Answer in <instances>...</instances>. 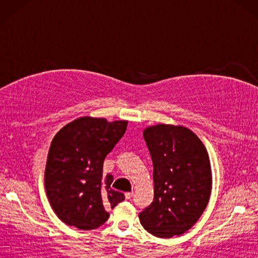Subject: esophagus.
Instances as JSON below:
<instances>
[{
	"label": "esophagus",
	"mask_w": 258,
	"mask_h": 258,
	"mask_svg": "<svg viewBox=\"0 0 258 258\" xmlns=\"http://www.w3.org/2000/svg\"><path fill=\"white\" fill-rule=\"evenodd\" d=\"M133 191H127V193H125V199L126 200H131L133 197Z\"/></svg>",
	"instance_id": "34e87169"
}]
</instances>
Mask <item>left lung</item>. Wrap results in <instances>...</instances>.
Returning a JSON list of instances; mask_svg holds the SVG:
<instances>
[{"instance_id":"left-lung-1","label":"left lung","mask_w":258,"mask_h":258,"mask_svg":"<svg viewBox=\"0 0 258 258\" xmlns=\"http://www.w3.org/2000/svg\"><path fill=\"white\" fill-rule=\"evenodd\" d=\"M154 200L139 214L147 232L161 238L182 235L199 221L212 189L211 164L201 140L183 126L147 127Z\"/></svg>"}]
</instances>
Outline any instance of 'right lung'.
Wrapping results in <instances>:
<instances>
[{
    "label": "right lung",
    "mask_w": 258,
    "mask_h": 258,
    "mask_svg": "<svg viewBox=\"0 0 258 258\" xmlns=\"http://www.w3.org/2000/svg\"><path fill=\"white\" fill-rule=\"evenodd\" d=\"M126 120L81 117L53 139L45 168L50 204L65 224L83 231L95 229L109 217L107 208L125 200L111 187L113 176H103V163L126 131Z\"/></svg>",
    "instance_id": "add662e5"
}]
</instances>
